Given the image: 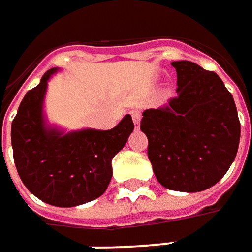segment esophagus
<instances>
[{"instance_id": "1", "label": "esophagus", "mask_w": 252, "mask_h": 252, "mask_svg": "<svg viewBox=\"0 0 252 252\" xmlns=\"http://www.w3.org/2000/svg\"><path fill=\"white\" fill-rule=\"evenodd\" d=\"M129 114H131V117H132L133 123H135V126H138V124H139V121H140V112H139V110H131V112H129Z\"/></svg>"}]
</instances>
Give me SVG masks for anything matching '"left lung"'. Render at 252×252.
<instances>
[{"label": "left lung", "mask_w": 252, "mask_h": 252, "mask_svg": "<svg viewBox=\"0 0 252 252\" xmlns=\"http://www.w3.org/2000/svg\"><path fill=\"white\" fill-rule=\"evenodd\" d=\"M171 64L178 95L158 109L145 110L140 120L148 157L164 188L205 190L220 182L237 155V109L217 73L189 61Z\"/></svg>", "instance_id": "1"}]
</instances>
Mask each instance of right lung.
<instances>
[{"label":"right lung","instance_id":"add662e5","mask_svg":"<svg viewBox=\"0 0 252 252\" xmlns=\"http://www.w3.org/2000/svg\"><path fill=\"white\" fill-rule=\"evenodd\" d=\"M49 68L20 102L12 121L13 160L25 186L35 197L56 207H74L102 196L112 179V160L133 131L129 114L109 131L62 133L48 129L42 100Z\"/></svg>","mask_w":252,"mask_h":252}]
</instances>
